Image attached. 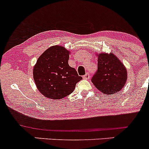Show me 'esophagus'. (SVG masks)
Listing matches in <instances>:
<instances>
[{
	"label": "esophagus",
	"mask_w": 149,
	"mask_h": 149,
	"mask_svg": "<svg viewBox=\"0 0 149 149\" xmlns=\"http://www.w3.org/2000/svg\"><path fill=\"white\" fill-rule=\"evenodd\" d=\"M83 78H84V79H86V80H88V79H89V78H90V75H89V73H86V74L85 75V76H83Z\"/></svg>",
	"instance_id": "1"
}]
</instances>
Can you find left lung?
Wrapping results in <instances>:
<instances>
[{
	"mask_svg": "<svg viewBox=\"0 0 149 149\" xmlns=\"http://www.w3.org/2000/svg\"><path fill=\"white\" fill-rule=\"evenodd\" d=\"M97 56V71L91 79L95 87L109 95L120 92L127 81L125 65L112 52L100 53Z\"/></svg>",
	"mask_w": 149,
	"mask_h": 149,
	"instance_id": "left-lung-1",
	"label": "left lung"
}]
</instances>
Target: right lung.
I'll use <instances>...</instances> for the list:
<instances>
[{
	"label": "right lung",
	"mask_w": 149,
	"mask_h": 149,
	"mask_svg": "<svg viewBox=\"0 0 149 149\" xmlns=\"http://www.w3.org/2000/svg\"><path fill=\"white\" fill-rule=\"evenodd\" d=\"M70 54L64 47L52 46L42 53L34 66L36 87L47 98H63L74 91L76 83L82 79L68 65Z\"/></svg>",
	"instance_id": "obj_1"
}]
</instances>
